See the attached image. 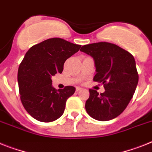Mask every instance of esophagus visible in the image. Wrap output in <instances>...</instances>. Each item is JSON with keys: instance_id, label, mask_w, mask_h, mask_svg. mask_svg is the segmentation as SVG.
<instances>
[{"instance_id": "1", "label": "esophagus", "mask_w": 152, "mask_h": 152, "mask_svg": "<svg viewBox=\"0 0 152 152\" xmlns=\"http://www.w3.org/2000/svg\"><path fill=\"white\" fill-rule=\"evenodd\" d=\"M82 90V88H80V87H79V86H77V87L76 88V92H79V91H80V90Z\"/></svg>"}]
</instances>
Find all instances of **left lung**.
<instances>
[{
    "label": "left lung",
    "instance_id": "1",
    "mask_svg": "<svg viewBox=\"0 0 152 152\" xmlns=\"http://www.w3.org/2000/svg\"><path fill=\"white\" fill-rule=\"evenodd\" d=\"M80 51L94 58L96 72L94 81L102 83L105 89L100 94L89 90L86 112L100 121L115 118L127 107L137 87L138 73L134 58L117 45L105 42L85 45Z\"/></svg>",
    "mask_w": 152,
    "mask_h": 152
}]
</instances>
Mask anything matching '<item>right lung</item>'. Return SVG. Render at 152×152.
Here are the masks:
<instances>
[{"label":"right lung","instance_id":"1","mask_svg":"<svg viewBox=\"0 0 152 152\" xmlns=\"http://www.w3.org/2000/svg\"><path fill=\"white\" fill-rule=\"evenodd\" d=\"M81 45L60 38H52L31 47L18 72L19 94L22 105L33 118L52 122L61 117L66 100L76 91L67 86L56 90L52 76L62 73L67 58L80 50Z\"/></svg>","mask_w":152,"mask_h":152}]
</instances>
